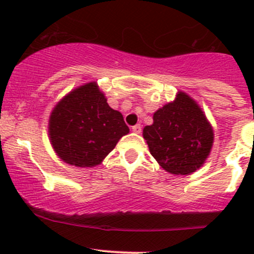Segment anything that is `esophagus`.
Here are the masks:
<instances>
[{"label": "esophagus", "instance_id": "1", "mask_svg": "<svg viewBox=\"0 0 254 254\" xmlns=\"http://www.w3.org/2000/svg\"><path fill=\"white\" fill-rule=\"evenodd\" d=\"M131 129H132V131L135 132V134H140V132H141V125L136 124V125H134Z\"/></svg>", "mask_w": 254, "mask_h": 254}]
</instances>
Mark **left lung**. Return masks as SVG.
I'll list each match as a JSON object with an SVG mask.
<instances>
[{"instance_id": "1", "label": "left lung", "mask_w": 254, "mask_h": 254, "mask_svg": "<svg viewBox=\"0 0 254 254\" xmlns=\"http://www.w3.org/2000/svg\"><path fill=\"white\" fill-rule=\"evenodd\" d=\"M143 139L158 165L172 175H190L205 163L214 130L199 104L179 91L173 102L153 113Z\"/></svg>"}]
</instances>
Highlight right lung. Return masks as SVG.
I'll list each match as a JSON object with an SVG mask.
<instances>
[{
    "label": "right lung",
    "instance_id": "1",
    "mask_svg": "<svg viewBox=\"0 0 254 254\" xmlns=\"http://www.w3.org/2000/svg\"><path fill=\"white\" fill-rule=\"evenodd\" d=\"M48 131L54 151L64 162L94 167L129 134V127L122 113L107 103L97 82H88L58 102L49 118Z\"/></svg>",
    "mask_w": 254,
    "mask_h": 254
}]
</instances>
